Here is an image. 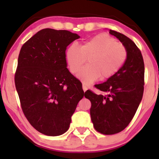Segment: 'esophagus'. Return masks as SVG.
<instances>
[{"label":"esophagus","mask_w":159,"mask_h":159,"mask_svg":"<svg viewBox=\"0 0 159 159\" xmlns=\"http://www.w3.org/2000/svg\"><path fill=\"white\" fill-rule=\"evenodd\" d=\"M82 89H83L84 92H85V91L88 90V87H87L86 85H84V84H82Z\"/></svg>","instance_id":"esophagus-1"}]
</instances>
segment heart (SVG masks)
<instances>
[{
	"mask_svg": "<svg viewBox=\"0 0 159 159\" xmlns=\"http://www.w3.org/2000/svg\"><path fill=\"white\" fill-rule=\"evenodd\" d=\"M127 56L125 47L106 33L93 37L80 47L71 45L66 51L67 64L74 75L88 58V64L82 67L77 75L85 84H91L100 77L102 80L113 77L122 67Z\"/></svg>",
	"mask_w": 159,
	"mask_h": 159,
	"instance_id": "heart-1",
	"label": "heart"
}]
</instances>
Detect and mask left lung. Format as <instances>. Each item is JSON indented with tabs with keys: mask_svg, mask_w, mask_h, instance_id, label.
<instances>
[{
	"mask_svg": "<svg viewBox=\"0 0 159 159\" xmlns=\"http://www.w3.org/2000/svg\"><path fill=\"white\" fill-rule=\"evenodd\" d=\"M127 52L120 70L103 83L95 87L105 95L91 90L84 97L91 102L90 116L95 129L103 134H114L125 129L137 111L144 90L145 66L142 53L131 39L110 30Z\"/></svg>",
	"mask_w": 159,
	"mask_h": 159,
	"instance_id": "left-lung-1",
	"label": "left lung"
}]
</instances>
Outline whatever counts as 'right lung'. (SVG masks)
<instances>
[{"label":"right lung","mask_w":159,"mask_h":159,"mask_svg":"<svg viewBox=\"0 0 159 159\" xmlns=\"http://www.w3.org/2000/svg\"><path fill=\"white\" fill-rule=\"evenodd\" d=\"M79 38L67 30L46 28L20 50L14 80L21 109L30 125L45 135L69 129L84 96L81 82L66 68V47Z\"/></svg>","instance_id":"add662e5"}]
</instances>
